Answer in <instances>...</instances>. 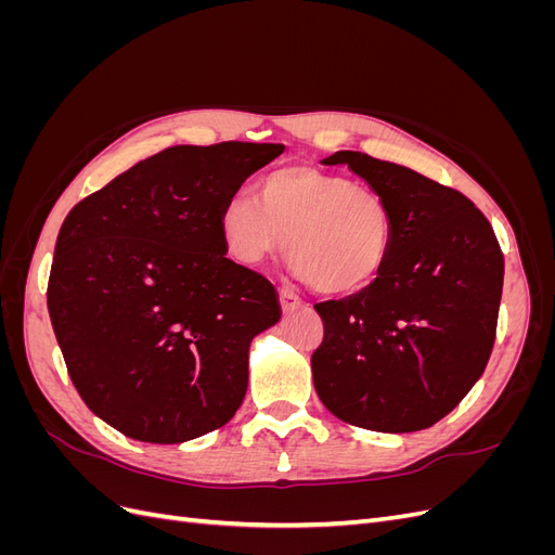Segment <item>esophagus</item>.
<instances>
[{"label":"esophagus","instance_id":"obj_1","mask_svg":"<svg viewBox=\"0 0 555 555\" xmlns=\"http://www.w3.org/2000/svg\"><path fill=\"white\" fill-rule=\"evenodd\" d=\"M280 306L284 312H294L298 308H304V300H300L292 289H282L280 292Z\"/></svg>","mask_w":555,"mask_h":555}]
</instances>
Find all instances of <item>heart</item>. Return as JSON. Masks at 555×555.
I'll return each mask as SVG.
<instances>
[{
    "mask_svg": "<svg viewBox=\"0 0 555 555\" xmlns=\"http://www.w3.org/2000/svg\"><path fill=\"white\" fill-rule=\"evenodd\" d=\"M220 231L236 261L259 266L284 243L296 278L319 294L345 296L379 275L393 243V215L371 184L294 164L266 173L257 198H229Z\"/></svg>",
    "mask_w": 555,
    "mask_h": 555,
    "instance_id": "obj_1",
    "label": "heart"
}]
</instances>
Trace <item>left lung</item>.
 <instances>
[{
	"label": "left lung",
	"mask_w": 555,
	"mask_h": 555,
	"mask_svg": "<svg viewBox=\"0 0 555 555\" xmlns=\"http://www.w3.org/2000/svg\"><path fill=\"white\" fill-rule=\"evenodd\" d=\"M393 215L389 259L375 282L314 310L319 400L343 422L412 433L438 424L473 389L493 351L505 257L491 222L459 190L405 166L340 150Z\"/></svg>",
	"instance_id": "left-lung-1"
}]
</instances>
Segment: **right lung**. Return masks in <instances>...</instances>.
<instances>
[{
	"label": "right lung",
	"mask_w": 555,
	"mask_h": 555,
	"mask_svg": "<svg viewBox=\"0 0 555 555\" xmlns=\"http://www.w3.org/2000/svg\"><path fill=\"white\" fill-rule=\"evenodd\" d=\"M280 143L173 145L72 208L48 312L82 402L127 438L178 444L224 426L273 284L224 257L220 215Z\"/></svg>",
	"instance_id": "1"
}]
</instances>
